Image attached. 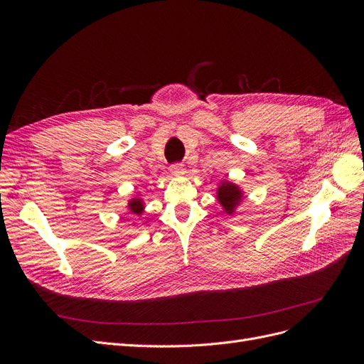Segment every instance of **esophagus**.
<instances>
[{
    "instance_id": "34e87169",
    "label": "esophagus",
    "mask_w": 364,
    "mask_h": 364,
    "mask_svg": "<svg viewBox=\"0 0 364 364\" xmlns=\"http://www.w3.org/2000/svg\"><path fill=\"white\" fill-rule=\"evenodd\" d=\"M170 171H171V174H174V176H182V174L186 173V170H185V167H183V164H173L171 167H170Z\"/></svg>"
}]
</instances>
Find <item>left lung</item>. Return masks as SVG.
Here are the masks:
<instances>
[{"instance_id": "left-lung-1", "label": "left lung", "mask_w": 364, "mask_h": 364, "mask_svg": "<svg viewBox=\"0 0 364 364\" xmlns=\"http://www.w3.org/2000/svg\"><path fill=\"white\" fill-rule=\"evenodd\" d=\"M243 197H245L243 190H241L240 186L232 181L225 179L218 185L217 200L220 205H222L223 213H226L228 215L235 214L237 208L240 206L241 202H243Z\"/></svg>"}]
</instances>
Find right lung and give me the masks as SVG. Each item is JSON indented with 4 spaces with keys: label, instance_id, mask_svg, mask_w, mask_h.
Wrapping results in <instances>:
<instances>
[{
    "label": "right lung",
    "instance_id": "1",
    "mask_svg": "<svg viewBox=\"0 0 364 364\" xmlns=\"http://www.w3.org/2000/svg\"><path fill=\"white\" fill-rule=\"evenodd\" d=\"M127 209L130 214L141 215L142 213H144V200H142L139 196L132 197V199L127 202Z\"/></svg>",
    "mask_w": 364,
    "mask_h": 364
}]
</instances>
